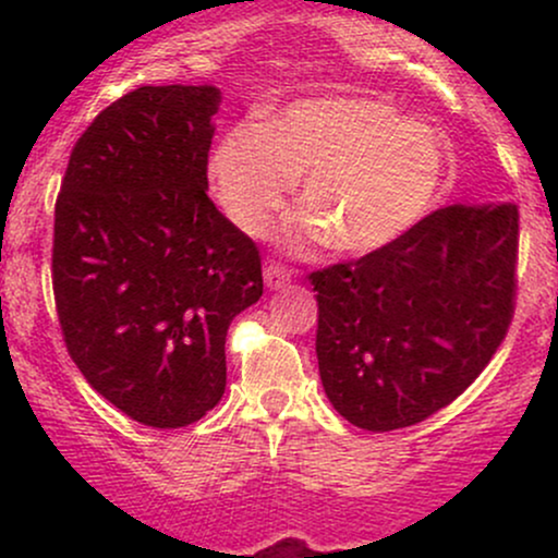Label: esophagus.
Returning <instances> with one entry per match:
<instances>
[{
	"mask_svg": "<svg viewBox=\"0 0 558 558\" xmlns=\"http://www.w3.org/2000/svg\"><path fill=\"white\" fill-rule=\"evenodd\" d=\"M288 283H291V272H288L283 265H275V262L265 265V286L270 288V291H278V288H283Z\"/></svg>",
	"mask_w": 558,
	"mask_h": 558,
	"instance_id": "obj_1",
	"label": "esophagus"
}]
</instances>
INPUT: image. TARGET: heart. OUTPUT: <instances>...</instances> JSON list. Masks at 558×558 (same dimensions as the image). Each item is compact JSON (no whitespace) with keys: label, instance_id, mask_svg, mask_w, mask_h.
Listing matches in <instances>:
<instances>
[{"label":"heart","instance_id":"1","mask_svg":"<svg viewBox=\"0 0 558 558\" xmlns=\"http://www.w3.org/2000/svg\"><path fill=\"white\" fill-rule=\"evenodd\" d=\"M446 170L435 128L360 96L304 99L262 125L228 128L209 159L215 194L243 233H265L301 178L306 213L288 222L283 241H328L343 257H367L417 228Z\"/></svg>","mask_w":558,"mask_h":558}]
</instances>
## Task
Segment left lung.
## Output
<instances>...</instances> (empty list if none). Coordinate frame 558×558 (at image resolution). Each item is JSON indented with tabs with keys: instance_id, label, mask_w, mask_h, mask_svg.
Here are the masks:
<instances>
[{
	"instance_id": "left-lung-1",
	"label": "left lung",
	"mask_w": 558,
	"mask_h": 558,
	"mask_svg": "<svg viewBox=\"0 0 558 558\" xmlns=\"http://www.w3.org/2000/svg\"><path fill=\"white\" fill-rule=\"evenodd\" d=\"M517 246V204H451L380 252L312 272L336 412L388 433L462 396L514 317Z\"/></svg>"
}]
</instances>
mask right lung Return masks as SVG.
Returning a JSON list of instances; mask_svg holds the SVG:
<instances>
[{
    "mask_svg": "<svg viewBox=\"0 0 558 558\" xmlns=\"http://www.w3.org/2000/svg\"><path fill=\"white\" fill-rule=\"evenodd\" d=\"M215 86H141L94 118L54 204L70 360L141 425L185 427L226 393L228 325L262 296L257 243L207 196Z\"/></svg>",
    "mask_w": 558,
    "mask_h": 558,
    "instance_id": "right-lung-1",
    "label": "right lung"
}]
</instances>
